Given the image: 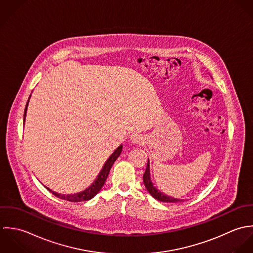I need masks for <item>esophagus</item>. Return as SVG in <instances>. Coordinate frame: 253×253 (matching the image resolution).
Masks as SVG:
<instances>
[{"label":"esophagus","instance_id":"obj_1","mask_svg":"<svg viewBox=\"0 0 253 253\" xmlns=\"http://www.w3.org/2000/svg\"><path fill=\"white\" fill-rule=\"evenodd\" d=\"M143 137H142V135H140V134H137V133H134V134H132L131 136H130V141H131V143H133V144H142L143 143Z\"/></svg>","mask_w":253,"mask_h":253}]
</instances>
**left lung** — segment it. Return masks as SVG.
I'll return each mask as SVG.
<instances>
[{
  "mask_svg": "<svg viewBox=\"0 0 253 253\" xmlns=\"http://www.w3.org/2000/svg\"><path fill=\"white\" fill-rule=\"evenodd\" d=\"M143 178H144L145 187L147 188V190H148V192L151 194V196H152L155 200H157V201H159V202H172V203L184 202L183 200L175 199V198L169 197V196H167V195H164L163 193H161L160 191H158V190L153 186V184H152V178H151V171H150V160H148L147 169H146V172H145Z\"/></svg>",
  "mask_w": 253,
  "mask_h": 253,
  "instance_id": "1",
  "label": "left lung"
}]
</instances>
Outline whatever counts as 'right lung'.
<instances>
[{
    "instance_id": "right-lung-1",
    "label": "right lung",
    "mask_w": 253,
    "mask_h": 253,
    "mask_svg": "<svg viewBox=\"0 0 253 253\" xmlns=\"http://www.w3.org/2000/svg\"><path fill=\"white\" fill-rule=\"evenodd\" d=\"M30 97H31V95H30ZM30 97H29V99H30ZM28 102H29V100H28L27 103H26L25 110H24V121H25V116H26V111H27ZM122 147H123V146L120 145V146L113 152V153L108 157V159L105 161L103 167L101 168V170L100 171L98 177L96 178V180L94 181V183H93L89 188H87L86 190H84V191H82V192H80V193H77V194L66 195V196H65V195L57 194V193L51 191L49 188L46 187L47 190L50 191L51 194L54 195L55 197H57V198H59V199H61V200H64V201H68V202H84V201H89V200L93 199V198L101 191L102 186L104 185V182H105V180H106V178H107V176H108V173H109V171H110L111 166L113 165L114 161L118 158V156L120 155V153L122 152Z\"/></svg>"
}]
</instances>
